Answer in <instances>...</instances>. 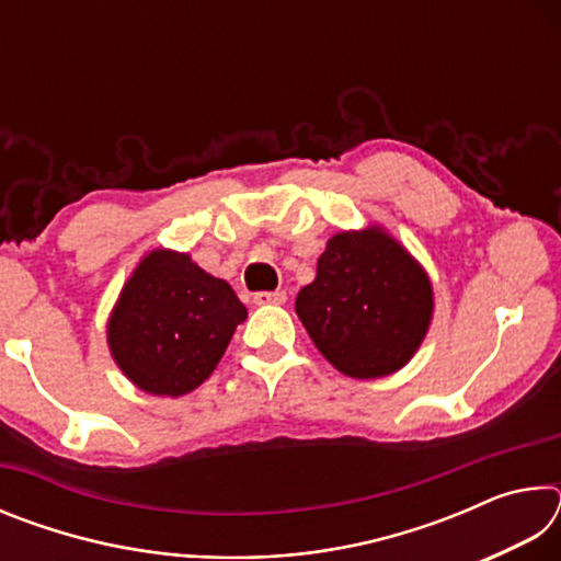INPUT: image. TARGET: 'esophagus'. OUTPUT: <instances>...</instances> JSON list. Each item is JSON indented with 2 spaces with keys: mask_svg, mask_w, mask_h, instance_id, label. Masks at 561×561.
<instances>
[{
  "mask_svg": "<svg viewBox=\"0 0 561 561\" xmlns=\"http://www.w3.org/2000/svg\"><path fill=\"white\" fill-rule=\"evenodd\" d=\"M252 301L260 304V307H267V304H284V301H287V291H282V289H277V291H257L252 297Z\"/></svg>",
  "mask_w": 561,
  "mask_h": 561,
  "instance_id": "obj_1",
  "label": "esophagus"
}]
</instances>
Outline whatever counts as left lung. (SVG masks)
Returning a JSON list of instances; mask_svg holds the SVG:
<instances>
[{
  "label": "left lung",
  "mask_w": 561,
  "mask_h": 561,
  "mask_svg": "<svg viewBox=\"0 0 561 561\" xmlns=\"http://www.w3.org/2000/svg\"><path fill=\"white\" fill-rule=\"evenodd\" d=\"M294 309L336 371L371 381L415 356L435 299L423 264L381 225H366L331 237Z\"/></svg>",
  "instance_id": "8db88e82"
}]
</instances>
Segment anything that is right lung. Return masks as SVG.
Instances as JSON below:
<instances>
[{"label":"right lung","instance_id":"right-lung-1","mask_svg":"<svg viewBox=\"0 0 561 561\" xmlns=\"http://www.w3.org/2000/svg\"><path fill=\"white\" fill-rule=\"evenodd\" d=\"M244 319V304L225 279L197 267L187 252L153 250L123 284L106 339L133 386L180 398L210 378Z\"/></svg>","mask_w":561,"mask_h":561}]
</instances>
